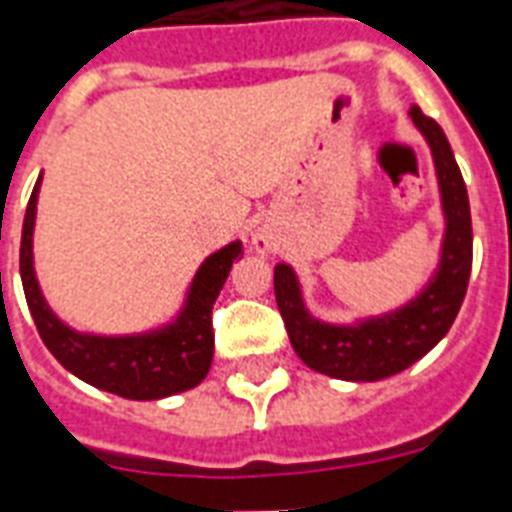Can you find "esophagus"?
Instances as JSON below:
<instances>
[{"mask_svg":"<svg viewBox=\"0 0 512 512\" xmlns=\"http://www.w3.org/2000/svg\"><path fill=\"white\" fill-rule=\"evenodd\" d=\"M252 249H255L257 255H268V252L273 249L271 236L263 233V230H255V233H252Z\"/></svg>","mask_w":512,"mask_h":512,"instance_id":"obj_1","label":"esophagus"}]
</instances>
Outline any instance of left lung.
I'll use <instances>...</instances> for the list:
<instances>
[{
	"label": "left lung",
	"mask_w": 512,
	"mask_h": 512,
	"mask_svg": "<svg viewBox=\"0 0 512 512\" xmlns=\"http://www.w3.org/2000/svg\"><path fill=\"white\" fill-rule=\"evenodd\" d=\"M413 126L427 139L435 174H438L440 209H443V241L438 268L427 284L405 306L378 317H362L351 325L322 322L306 308L298 273L292 265L273 268V292L282 311L290 343L308 368L341 381H381L411 368L432 346L443 341L462 308L470 268H473V220L462 171L443 128L411 107Z\"/></svg>",
	"instance_id": "left-lung-1"
}]
</instances>
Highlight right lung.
<instances>
[{"label":"right lung","instance_id":"1","mask_svg":"<svg viewBox=\"0 0 512 512\" xmlns=\"http://www.w3.org/2000/svg\"><path fill=\"white\" fill-rule=\"evenodd\" d=\"M42 177L26 206L21 236V282L31 317L50 354L85 384L126 400H161L193 389L206 378L214 357L212 306L241 255V241H230L198 265L177 317L147 333H80L48 306L34 273V220Z\"/></svg>","mask_w":512,"mask_h":512}]
</instances>
